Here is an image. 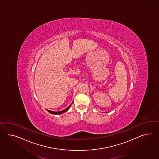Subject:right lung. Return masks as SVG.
Here are the masks:
<instances>
[{"mask_svg": "<svg viewBox=\"0 0 159 159\" xmlns=\"http://www.w3.org/2000/svg\"><path fill=\"white\" fill-rule=\"evenodd\" d=\"M72 104V103L70 105V106L68 107H67V108H66L65 110H63L62 111H51V110H47V111H48V112H50L51 114H62V113H64V112H66L67 110H69V108H70V106Z\"/></svg>", "mask_w": 159, "mask_h": 159, "instance_id": "add662e5", "label": "right lung"}]
</instances>
